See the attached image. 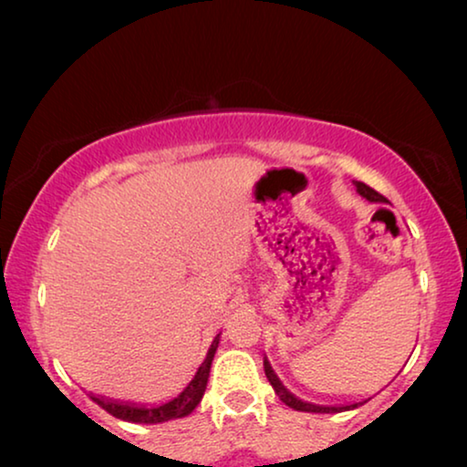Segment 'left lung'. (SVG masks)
<instances>
[{
	"instance_id": "obj_1",
	"label": "left lung",
	"mask_w": 467,
	"mask_h": 467,
	"mask_svg": "<svg viewBox=\"0 0 467 467\" xmlns=\"http://www.w3.org/2000/svg\"><path fill=\"white\" fill-rule=\"evenodd\" d=\"M355 187H357V193H359L361 197H366L368 202L387 203V197L380 195L379 191H374L372 187H368L366 182L355 181ZM264 368H265L267 380H270V385L274 387V391H276L278 398L283 400L286 406L293 408V410H299V412H342V410H350V406H318V404H310V401L299 400V398H296V395H293V393L289 391V389H286V387L283 385V382H280L278 376L274 374L270 361L264 359ZM353 408H357V404H355Z\"/></svg>"
}]
</instances>
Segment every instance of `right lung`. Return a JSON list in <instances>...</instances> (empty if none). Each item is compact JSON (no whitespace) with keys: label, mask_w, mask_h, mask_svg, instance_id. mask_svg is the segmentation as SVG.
I'll list each match as a JSON object with an SVG mask.
<instances>
[{"label":"right lung","mask_w":467,"mask_h":467,"mask_svg":"<svg viewBox=\"0 0 467 467\" xmlns=\"http://www.w3.org/2000/svg\"><path fill=\"white\" fill-rule=\"evenodd\" d=\"M219 336L213 340L208 348L206 359L202 361V366L197 368V372L193 374L184 389L174 398L163 401V404H152V406H144V404H130V401H117V400H108V398H99V395H91V400L95 404L104 408L108 414L117 417L120 420H130V423H163V420L170 419H182L195 410V406L200 404L203 398V391H206L208 385V376H210V366H213L216 347H219Z\"/></svg>","instance_id":"add662e5"}]
</instances>
